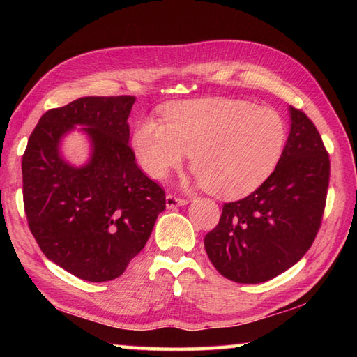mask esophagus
<instances>
[{
	"instance_id": "1",
	"label": "esophagus",
	"mask_w": 357,
	"mask_h": 357,
	"mask_svg": "<svg viewBox=\"0 0 357 357\" xmlns=\"http://www.w3.org/2000/svg\"><path fill=\"white\" fill-rule=\"evenodd\" d=\"M187 204V199L184 198H178L174 195H167L165 196V206L167 208H176V207H183Z\"/></svg>"
}]
</instances>
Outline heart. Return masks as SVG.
Masks as SVG:
<instances>
[{
    "label": "heart",
    "instance_id": "b5f03b06",
    "mask_svg": "<svg viewBox=\"0 0 357 357\" xmlns=\"http://www.w3.org/2000/svg\"><path fill=\"white\" fill-rule=\"evenodd\" d=\"M165 124L144 119L132 147L141 169L164 179L190 155V169L210 193L234 198L253 192L276 169L287 126L276 110L233 98L173 104Z\"/></svg>",
    "mask_w": 357,
    "mask_h": 357
}]
</instances>
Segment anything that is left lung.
<instances>
[{
  "instance_id": "left-lung-1",
  "label": "left lung",
  "mask_w": 357,
  "mask_h": 357,
  "mask_svg": "<svg viewBox=\"0 0 357 357\" xmlns=\"http://www.w3.org/2000/svg\"><path fill=\"white\" fill-rule=\"evenodd\" d=\"M291 127L275 172L247 198L227 202L206 234L208 259L227 279L259 284L276 278L312 247L322 222L330 159L304 112L290 107Z\"/></svg>"
}]
</instances>
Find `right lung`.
<instances>
[{
  "mask_svg": "<svg viewBox=\"0 0 357 357\" xmlns=\"http://www.w3.org/2000/svg\"><path fill=\"white\" fill-rule=\"evenodd\" d=\"M135 96H84L47 110L22 155V198L41 252L89 282L123 275L150 238L165 193L142 173L128 146ZM82 125L93 144L89 162L67 163L64 134Z\"/></svg>",
  "mask_w": 357,
  "mask_h": 357,
  "instance_id": "add662e5",
  "label": "right lung"
}]
</instances>
